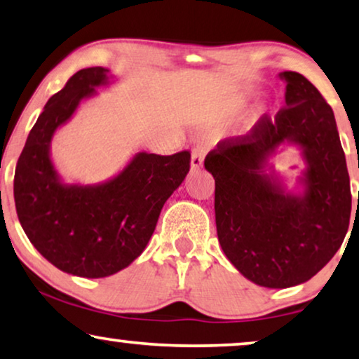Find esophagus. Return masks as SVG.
<instances>
[{
  "mask_svg": "<svg viewBox=\"0 0 359 359\" xmlns=\"http://www.w3.org/2000/svg\"><path fill=\"white\" fill-rule=\"evenodd\" d=\"M203 161H205L203 149H195L194 153H191V159H190L191 170H198L203 168Z\"/></svg>",
  "mask_w": 359,
  "mask_h": 359,
  "instance_id": "esophagus-1",
  "label": "esophagus"
}]
</instances>
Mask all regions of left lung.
<instances>
[{
  "label": "left lung",
  "instance_id": "left-lung-1",
  "mask_svg": "<svg viewBox=\"0 0 359 359\" xmlns=\"http://www.w3.org/2000/svg\"><path fill=\"white\" fill-rule=\"evenodd\" d=\"M285 109L262 115L249 135L206 156L215 177L216 229L228 260L255 285L291 287L319 273L340 249L351 215L350 175L335 115L302 74L283 72ZM296 145L305 168L290 191L271 170L281 145Z\"/></svg>",
  "mask_w": 359,
  "mask_h": 359
}]
</instances>
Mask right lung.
Masks as SVG:
<instances>
[{
  "mask_svg": "<svg viewBox=\"0 0 359 359\" xmlns=\"http://www.w3.org/2000/svg\"><path fill=\"white\" fill-rule=\"evenodd\" d=\"M115 81L109 68L74 73L48 99L30 130L14 174L19 223L32 245L65 273L104 278L138 259L153 236L159 213L190 170V153L140 151L99 184H68L52 161V140L81 102Z\"/></svg>",
  "mask_w": 359,
  "mask_h": 359,
  "instance_id": "right-lung-1",
  "label": "right lung"
}]
</instances>
